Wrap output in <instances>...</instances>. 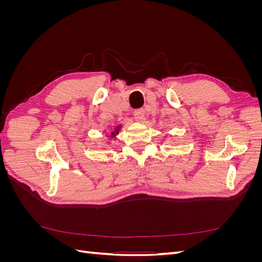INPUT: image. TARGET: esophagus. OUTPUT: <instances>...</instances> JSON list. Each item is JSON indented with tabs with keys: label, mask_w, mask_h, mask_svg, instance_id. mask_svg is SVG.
Here are the masks:
<instances>
[{
	"label": "esophagus",
	"mask_w": 262,
	"mask_h": 262,
	"mask_svg": "<svg viewBox=\"0 0 262 262\" xmlns=\"http://www.w3.org/2000/svg\"><path fill=\"white\" fill-rule=\"evenodd\" d=\"M133 116H134V118H136V120H138V121L143 120V118L145 116V110L144 109H138V110H136V112H134Z\"/></svg>",
	"instance_id": "34e87169"
}]
</instances>
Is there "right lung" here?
<instances>
[{
  "label": "right lung",
  "instance_id": "1",
  "mask_svg": "<svg viewBox=\"0 0 262 262\" xmlns=\"http://www.w3.org/2000/svg\"><path fill=\"white\" fill-rule=\"evenodd\" d=\"M121 128H122V124H118V125H116L115 130L112 132V134H110V138H112V139H115L117 134H119V131L121 130Z\"/></svg>",
  "mask_w": 262,
  "mask_h": 262
}]
</instances>
